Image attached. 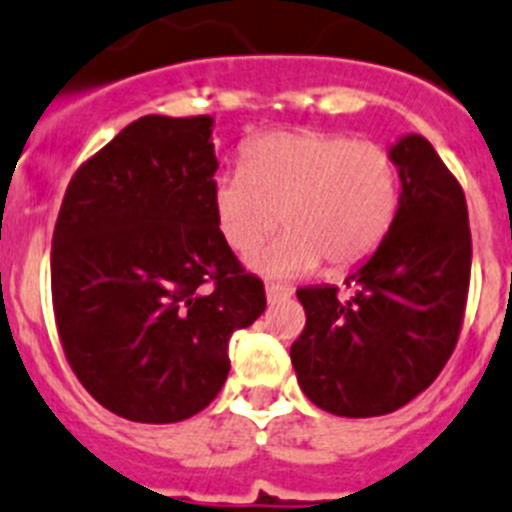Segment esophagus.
<instances>
[{
  "mask_svg": "<svg viewBox=\"0 0 512 512\" xmlns=\"http://www.w3.org/2000/svg\"><path fill=\"white\" fill-rule=\"evenodd\" d=\"M292 295L290 287L285 285H266V300L269 303H282V300H287Z\"/></svg>",
  "mask_w": 512,
  "mask_h": 512,
  "instance_id": "1",
  "label": "esophagus"
}]
</instances>
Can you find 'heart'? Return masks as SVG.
I'll return each instance as SVG.
<instances>
[{"mask_svg": "<svg viewBox=\"0 0 512 512\" xmlns=\"http://www.w3.org/2000/svg\"><path fill=\"white\" fill-rule=\"evenodd\" d=\"M401 199L396 157L383 144L334 131H272L243 150V170L212 183L214 220L233 251L261 277L295 279L321 266L347 269L368 259L391 230Z\"/></svg>", "mask_w": 512, "mask_h": 512, "instance_id": "heart-1", "label": "heart"}]
</instances>
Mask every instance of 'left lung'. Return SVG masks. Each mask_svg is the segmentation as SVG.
Masks as SVG:
<instances>
[{
	"instance_id": "left-lung-1",
	"label": "left lung",
	"mask_w": 512,
	"mask_h": 512,
	"mask_svg": "<svg viewBox=\"0 0 512 512\" xmlns=\"http://www.w3.org/2000/svg\"><path fill=\"white\" fill-rule=\"evenodd\" d=\"M399 212L370 259L334 285L300 287L305 329L290 347L303 393L336 417H381L440 375L464 321L471 233L464 191L422 134L391 144Z\"/></svg>"
}]
</instances>
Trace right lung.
I'll use <instances>...</instances> for the list:
<instances>
[{"label":"right lung","mask_w":512,"mask_h":512,"mask_svg":"<svg viewBox=\"0 0 512 512\" xmlns=\"http://www.w3.org/2000/svg\"><path fill=\"white\" fill-rule=\"evenodd\" d=\"M212 116H142L69 181L51 243L56 329L108 412L194 417L230 373L227 344L264 313L212 207Z\"/></svg>","instance_id":"1"}]
</instances>
